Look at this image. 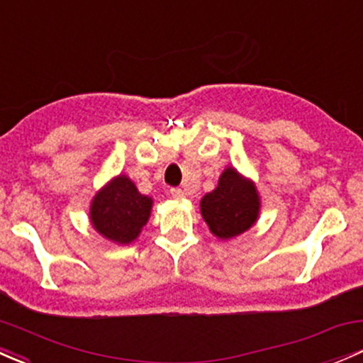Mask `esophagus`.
<instances>
[{
  "label": "esophagus",
  "mask_w": 363,
  "mask_h": 363,
  "mask_svg": "<svg viewBox=\"0 0 363 363\" xmlns=\"http://www.w3.org/2000/svg\"><path fill=\"white\" fill-rule=\"evenodd\" d=\"M170 194H172V198H174V200H182V198L186 196L184 191H182V189H179V188L170 189Z\"/></svg>",
  "instance_id": "esophagus-1"
}]
</instances>
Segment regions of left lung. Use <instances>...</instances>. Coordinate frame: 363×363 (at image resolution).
I'll return each mask as SVG.
<instances>
[{"label": "left lung", "instance_id": "1", "mask_svg": "<svg viewBox=\"0 0 363 363\" xmlns=\"http://www.w3.org/2000/svg\"><path fill=\"white\" fill-rule=\"evenodd\" d=\"M200 212L208 230L219 240H231L249 231L261 213V196L255 182L226 167L217 188L200 201Z\"/></svg>", "mask_w": 363, "mask_h": 363}]
</instances>
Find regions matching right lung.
Listing matches in <instances>:
<instances>
[{"mask_svg": "<svg viewBox=\"0 0 363 363\" xmlns=\"http://www.w3.org/2000/svg\"><path fill=\"white\" fill-rule=\"evenodd\" d=\"M152 198L140 194L128 175H114L90 201L91 228L116 245L139 238L151 217Z\"/></svg>", "mask_w": 363, "mask_h": 363, "instance_id": "right-lung-1", "label": "right lung"}]
</instances>
